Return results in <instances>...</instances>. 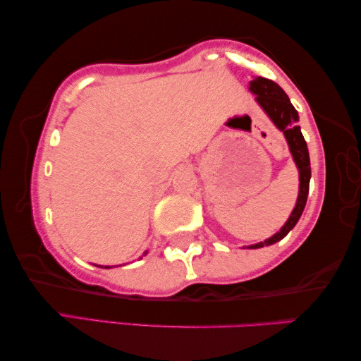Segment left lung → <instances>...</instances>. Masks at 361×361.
<instances>
[{"mask_svg":"<svg viewBox=\"0 0 361 361\" xmlns=\"http://www.w3.org/2000/svg\"><path fill=\"white\" fill-rule=\"evenodd\" d=\"M250 91L257 94L256 100L259 102V105H261V107L265 110V114L271 118V121L275 123V126L285 134V137L289 144V150H291L294 161H296L299 168V180H300L296 208L293 209L288 222L281 227L280 232L275 233L271 238L250 246L252 250H257V247L270 246L276 243V241H280L281 238H285V236L289 233V230L296 226L298 221L300 219V216H302V211L307 203V195H309L310 158H309V149H307L305 139L302 133H300V126H298L299 115L296 109L293 107L291 100L288 99L286 92L283 91L275 81L262 78V76H256V78L250 82Z\"/></svg>","mask_w":361,"mask_h":361,"instance_id":"obj_1","label":"left lung"}]
</instances>
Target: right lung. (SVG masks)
<instances>
[{"label":"right lung","instance_id":"1","mask_svg":"<svg viewBox=\"0 0 361 361\" xmlns=\"http://www.w3.org/2000/svg\"><path fill=\"white\" fill-rule=\"evenodd\" d=\"M107 269H109V267H107Z\"/></svg>","mask_w":361,"mask_h":361}]
</instances>
